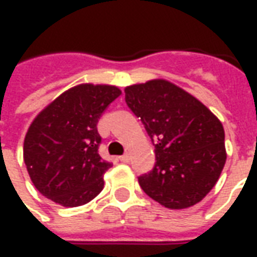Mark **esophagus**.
I'll use <instances>...</instances> for the list:
<instances>
[{"label":"esophagus","instance_id":"34e87169","mask_svg":"<svg viewBox=\"0 0 257 257\" xmlns=\"http://www.w3.org/2000/svg\"><path fill=\"white\" fill-rule=\"evenodd\" d=\"M129 160H131L129 154H123V156L119 157V161H121V162H129Z\"/></svg>","mask_w":257,"mask_h":257}]
</instances>
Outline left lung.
I'll list each match as a JSON object with an SVG mask.
<instances>
[{
	"instance_id": "1",
	"label": "left lung",
	"mask_w": 257,
	"mask_h": 257,
	"mask_svg": "<svg viewBox=\"0 0 257 257\" xmlns=\"http://www.w3.org/2000/svg\"><path fill=\"white\" fill-rule=\"evenodd\" d=\"M125 100L156 142V167L140 176V187L169 209L198 204L226 164L220 119L197 97L162 78L129 85Z\"/></svg>"
}]
</instances>
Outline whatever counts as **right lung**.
Masks as SVG:
<instances>
[{"instance_id":"1","label":"right lung","mask_w":257,"mask_h":257,"mask_svg":"<svg viewBox=\"0 0 257 257\" xmlns=\"http://www.w3.org/2000/svg\"><path fill=\"white\" fill-rule=\"evenodd\" d=\"M119 95L115 85L79 84L37 114L26 134L23 160L44 197L74 208L103 190V175L111 164L97 153L101 138L96 125Z\"/></svg>"}]
</instances>
